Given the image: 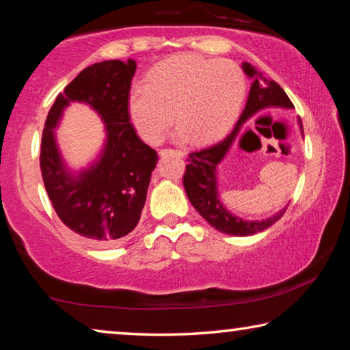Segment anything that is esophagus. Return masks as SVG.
Returning a JSON list of instances; mask_svg holds the SVG:
<instances>
[{
    "mask_svg": "<svg viewBox=\"0 0 350 350\" xmlns=\"http://www.w3.org/2000/svg\"><path fill=\"white\" fill-rule=\"evenodd\" d=\"M168 152H176L177 154V156H179V157H183V152L182 151H173V150H162L161 151V156H165V154H168Z\"/></svg>",
    "mask_w": 350,
    "mask_h": 350,
    "instance_id": "34e87169",
    "label": "esophagus"
}]
</instances>
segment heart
<instances>
[{
    "mask_svg": "<svg viewBox=\"0 0 350 350\" xmlns=\"http://www.w3.org/2000/svg\"><path fill=\"white\" fill-rule=\"evenodd\" d=\"M244 96L245 79L236 63L176 55L152 68L144 86L134 88L128 112L148 144L162 142L174 118L177 137L206 145L233 128Z\"/></svg>",
    "mask_w": 350,
    "mask_h": 350,
    "instance_id": "b5f03b06",
    "label": "heart"
}]
</instances>
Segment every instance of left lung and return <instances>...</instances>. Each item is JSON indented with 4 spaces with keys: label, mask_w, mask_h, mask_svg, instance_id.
<instances>
[{
    "label": "left lung",
    "mask_w": 350,
    "mask_h": 350,
    "mask_svg": "<svg viewBox=\"0 0 350 350\" xmlns=\"http://www.w3.org/2000/svg\"><path fill=\"white\" fill-rule=\"evenodd\" d=\"M241 68L248 79L252 80L245 108L242 111L234 129L227 137L215 145L204 148V150L189 154L187 159V171L185 176H183V187H185L187 196L191 205L217 232L232 236H252L271 227L286 213L287 205L282 210L275 213L273 216L265 217L262 221H247L244 217L236 216L234 213L230 211L222 204L221 194H219V163L227 157L236 137H238L241 126L244 125L248 118H252L258 112L265 109H295V106L290 102V98L284 92L282 88L273 80L265 79L262 72H259L253 64L242 63ZM298 125L301 129V135H303V125H301L299 118Z\"/></svg>",
    "instance_id": "1"
}]
</instances>
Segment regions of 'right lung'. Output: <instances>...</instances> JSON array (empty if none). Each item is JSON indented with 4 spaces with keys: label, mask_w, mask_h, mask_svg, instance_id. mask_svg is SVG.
Instances as JSON below:
<instances>
[{
    "label": "right lung",
    "mask_w": 350,
    "mask_h": 350,
    "mask_svg": "<svg viewBox=\"0 0 350 350\" xmlns=\"http://www.w3.org/2000/svg\"><path fill=\"white\" fill-rule=\"evenodd\" d=\"M137 63L106 60L83 69L47 114L40 167L62 222L97 245H112L135 228L146 202L157 152L139 139L129 122L128 98ZM70 103L88 104L100 117L105 139L85 167H70L55 131Z\"/></svg>",
    "instance_id": "obj_1"
}]
</instances>
